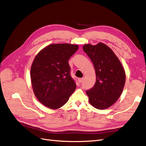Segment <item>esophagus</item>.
I'll return each instance as SVG.
<instances>
[{"label":"esophagus","instance_id":"1","mask_svg":"<svg viewBox=\"0 0 146 146\" xmlns=\"http://www.w3.org/2000/svg\"><path fill=\"white\" fill-rule=\"evenodd\" d=\"M83 78H78V82L80 83H82L83 82Z\"/></svg>","mask_w":146,"mask_h":146}]
</instances>
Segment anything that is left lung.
<instances>
[{
	"label": "left lung",
	"instance_id": "obj_1",
	"mask_svg": "<svg viewBox=\"0 0 146 146\" xmlns=\"http://www.w3.org/2000/svg\"><path fill=\"white\" fill-rule=\"evenodd\" d=\"M83 51L94 66L96 82L86 94L91 105L104 110L116 102L122 94L125 82V74L122 64L113 51L104 44H85Z\"/></svg>",
	"mask_w": 146,
	"mask_h": 146
}]
</instances>
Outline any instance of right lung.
<instances>
[{"mask_svg": "<svg viewBox=\"0 0 146 146\" xmlns=\"http://www.w3.org/2000/svg\"><path fill=\"white\" fill-rule=\"evenodd\" d=\"M78 48L76 44H53L34 59L31 82L35 96L46 107L54 110L61 107L76 90L68 61Z\"/></svg>", "mask_w": 146, "mask_h": 146, "instance_id": "add662e5", "label": "right lung"}]
</instances>
